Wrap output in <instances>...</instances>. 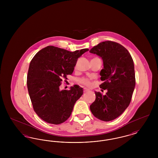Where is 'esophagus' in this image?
Masks as SVG:
<instances>
[{
	"instance_id": "obj_1",
	"label": "esophagus",
	"mask_w": 158,
	"mask_h": 158,
	"mask_svg": "<svg viewBox=\"0 0 158 158\" xmlns=\"http://www.w3.org/2000/svg\"><path fill=\"white\" fill-rule=\"evenodd\" d=\"M89 89H87V88H84L83 89V92H88V91H89Z\"/></svg>"
}]
</instances>
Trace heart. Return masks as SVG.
<instances>
[{"label":"heart","mask_w":158,"mask_h":158,"mask_svg":"<svg viewBox=\"0 0 158 158\" xmlns=\"http://www.w3.org/2000/svg\"><path fill=\"white\" fill-rule=\"evenodd\" d=\"M91 79H92L91 78H88V77H82L78 80V82L83 85L90 86L91 85V82H90Z\"/></svg>","instance_id":"1"}]
</instances>
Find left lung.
Here are the masks:
<instances>
[{
	"label": "left lung",
	"instance_id": "left-lung-1",
	"mask_svg": "<svg viewBox=\"0 0 158 158\" xmlns=\"http://www.w3.org/2000/svg\"><path fill=\"white\" fill-rule=\"evenodd\" d=\"M103 60L100 72L104 81L100 88L108 90L105 95L95 92L96 99L90 105L92 114L100 120L110 121L119 117L131 102L135 85V66L127 50L120 44L106 41L91 48Z\"/></svg>",
	"mask_w": 158,
	"mask_h": 158
}]
</instances>
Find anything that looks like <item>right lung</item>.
I'll return each instance as SVG.
<instances>
[{"label":"right lung","mask_w":158,"mask_h":158,"mask_svg":"<svg viewBox=\"0 0 158 158\" xmlns=\"http://www.w3.org/2000/svg\"><path fill=\"white\" fill-rule=\"evenodd\" d=\"M89 49L73 52L49 45L40 50L31 60L27 75V87L34 111L43 120L60 124L70 116L83 89L77 86L60 90L63 79L72 75L76 62Z\"/></svg>","instance_id":"add662e5"}]
</instances>
